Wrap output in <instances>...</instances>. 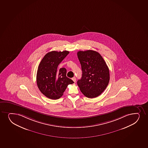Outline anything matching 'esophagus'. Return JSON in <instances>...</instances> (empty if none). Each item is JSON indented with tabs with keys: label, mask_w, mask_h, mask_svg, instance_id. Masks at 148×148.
<instances>
[{
	"label": "esophagus",
	"mask_w": 148,
	"mask_h": 148,
	"mask_svg": "<svg viewBox=\"0 0 148 148\" xmlns=\"http://www.w3.org/2000/svg\"><path fill=\"white\" fill-rule=\"evenodd\" d=\"M72 80H73V82H76V78L75 77H73L72 78Z\"/></svg>",
	"instance_id": "1"
}]
</instances>
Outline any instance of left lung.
<instances>
[{
	"mask_svg": "<svg viewBox=\"0 0 148 148\" xmlns=\"http://www.w3.org/2000/svg\"><path fill=\"white\" fill-rule=\"evenodd\" d=\"M78 60L82 71V78L77 82L81 92L86 97H98L105 90L110 80L108 66L98 52L88 50L78 51Z\"/></svg>",
	"mask_w": 148,
	"mask_h": 148,
	"instance_id": "left-lung-1",
	"label": "left lung"
}]
</instances>
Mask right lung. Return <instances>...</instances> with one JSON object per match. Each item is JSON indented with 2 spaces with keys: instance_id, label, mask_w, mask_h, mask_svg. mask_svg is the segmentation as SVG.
Listing matches in <instances>:
<instances>
[{
  "instance_id": "obj_1",
  "label": "right lung",
  "mask_w": 148,
  "mask_h": 148,
  "mask_svg": "<svg viewBox=\"0 0 148 148\" xmlns=\"http://www.w3.org/2000/svg\"><path fill=\"white\" fill-rule=\"evenodd\" d=\"M69 53L68 51H51L44 56L39 64L36 75L37 85L40 92L48 98L59 99L68 85L74 83L66 77L65 68L57 69Z\"/></svg>"
}]
</instances>
